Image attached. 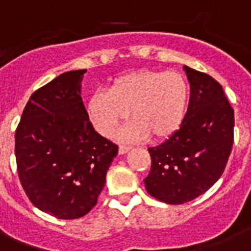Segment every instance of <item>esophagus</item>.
Segmentation results:
<instances>
[{"mask_svg": "<svg viewBox=\"0 0 251 251\" xmlns=\"http://www.w3.org/2000/svg\"><path fill=\"white\" fill-rule=\"evenodd\" d=\"M129 150H130L129 146H120V147H118V153H120V155H124V153L127 152Z\"/></svg>", "mask_w": 251, "mask_h": 251, "instance_id": "esophagus-1", "label": "esophagus"}]
</instances>
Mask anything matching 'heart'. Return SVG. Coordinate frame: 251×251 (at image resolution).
Wrapping results in <instances>:
<instances>
[{
    "label": "heart",
    "instance_id": "heart-1",
    "mask_svg": "<svg viewBox=\"0 0 251 251\" xmlns=\"http://www.w3.org/2000/svg\"><path fill=\"white\" fill-rule=\"evenodd\" d=\"M187 104L189 86L182 74L139 70L116 78L109 91L91 95L87 114L98 133L112 137L130 110L133 120L118 134L122 141H139L149 135L164 141L182 126Z\"/></svg>",
    "mask_w": 251,
    "mask_h": 251
}]
</instances>
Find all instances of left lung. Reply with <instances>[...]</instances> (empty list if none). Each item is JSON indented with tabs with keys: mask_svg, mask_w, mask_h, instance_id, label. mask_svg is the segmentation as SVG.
<instances>
[{
	"mask_svg": "<svg viewBox=\"0 0 251 251\" xmlns=\"http://www.w3.org/2000/svg\"><path fill=\"white\" fill-rule=\"evenodd\" d=\"M190 100L182 126L156 147H150L151 171L146 190L168 204L190 202L224 172L233 146L234 112L219 82L183 66Z\"/></svg>",
	"mask_w": 251,
	"mask_h": 251,
	"instance_id": "left-lung-1",
	"label": "left lung"
}]
</instances>
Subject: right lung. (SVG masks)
Instances as JSON below:
<instances>
[{
  "label": "right lung",
  "instance_id": "right-lung-1",
  "mask_svg": "<svg viewBox=\"0 0 251 251\" xmlns=\"http://www.w3.org/2000/svg\"><path fill=\"white\" fill-rule=\"evenodd\" d=\"M86 72L64 73L35 91L15 131L25 194L39 210L65 220L92 210L118 152L90 122L80 96Z\"/></svg>",
  "mask_w": 251,
  "mask_h": 251
}]
</instances>
